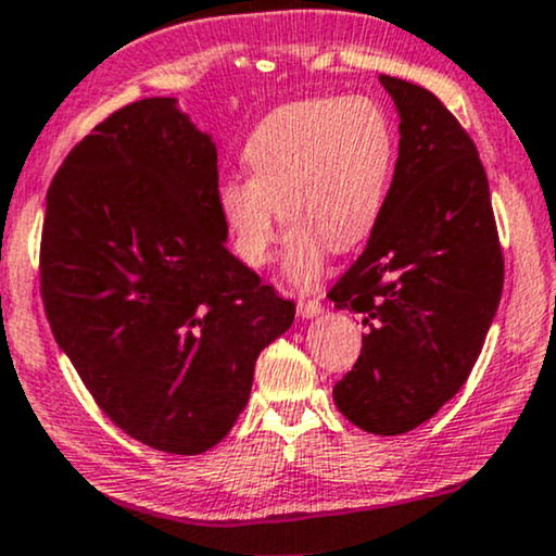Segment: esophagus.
Wrapping results in <instances>:
<instances>
[{
    "mask_svg": "<svg viewBox=\"0 0 556 556\" xmlns=\"http://www.w3.org/2000/svg\"><path fill=\"white\" fill-rule=\"evenodd\" d=\"M298 313L302 315V318H318V315L323 313V305L318 300H300Z\"/></svg>",
    "mask_w": 556,
    "mask_h": 556,
    "instance_id": "obj_1",
    "label": "esophagus"
}]
</instances>
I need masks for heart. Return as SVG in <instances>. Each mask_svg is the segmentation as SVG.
I'll return each mask as SVG.
<instances>
[{"instance_id": "b5f03b06", "label": "heart", "mask_w": 556, "mask_h": 556, "mask_svg": "<svg viewBox=\"0 0 556 556\" xmlns=\"http://www.w3.org/2000/svg\"><path fill=\"white\" fill-rule=\"evenodd\" d=\"M241 161L249 179L217 187L236 256L251 269L269 264L282 212L292 223L285 274L307 290L330 249H356L375 233L395 174V125L371 97H311L271 110L245 138Z\"/></svg>"}]
</instances>
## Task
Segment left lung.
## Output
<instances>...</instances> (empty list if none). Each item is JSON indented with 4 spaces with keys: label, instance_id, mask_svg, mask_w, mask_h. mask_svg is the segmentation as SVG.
I'll return each mask as SVG.
<instances>
[{
    "label": "left lung",
    "instance_id": "8db88e82",
    "mask_svg": "<svg viewBox=\"0 0 556 556\" xmlns=\"http://www.w3.org/2000/svg\"><path fill=\"white\" fill-rule=\"evenodd\" d=\"M400 115L388 205L328 298L369 330L336 407L362 431L426 424L467 382L503 292L488 174L467 130L418 84L379 76Z\"/></svg>",
    "mask_w": 556,
    "mask_h": 556
}]
</instances>
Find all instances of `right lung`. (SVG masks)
Masks as SVG:
<instances>
[{
	"mask_svg": "<svg viewBox=\"0 0 556 556\" xmlns=\"http://www.w3.org/2000/svg\"><path fill=\"white\" fill-rule=\"evenodd\" d=\"M226 238L215 143L174 97L112 112L48 189L40 294L55 341L112 424L159 452L220 444L258 354L294 320Z\"/></svg>",
	"mask_w": 556,
	"mask_h": 556,
	"instance_id": "right-lung-1",
	"label": "right lung"
}]
</instances>
